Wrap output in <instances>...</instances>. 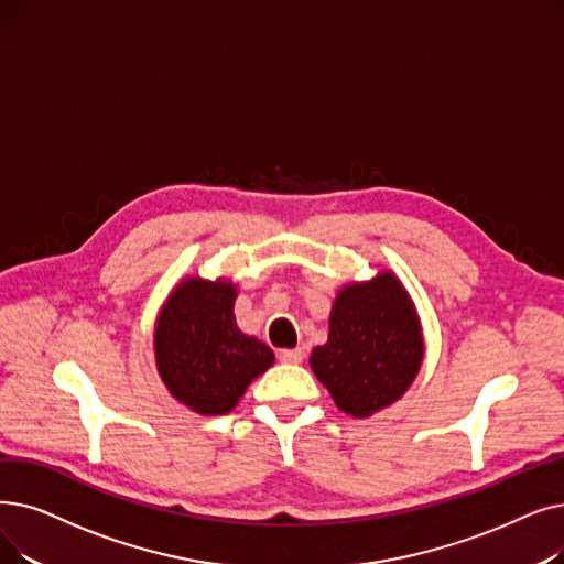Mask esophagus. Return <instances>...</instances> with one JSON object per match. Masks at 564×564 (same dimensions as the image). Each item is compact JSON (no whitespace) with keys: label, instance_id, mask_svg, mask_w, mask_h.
<instances>
[{"label":"esophagus","instance_id":"34e87169","mask_svg":"<svg viewBox=\"0 0 564 564\" xmlns=\"http://www.w3.org/2000/svg\"><path fill=\"white\" fill-rule=\"evenodd\" d=\"M279 359L283 364H300L304 359V352L300 348H292V350H281L279 352Z\"/></svg>","mask_w":564,"mask_h":564}]
</instances>
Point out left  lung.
I'll list each match as a JSON object with an SVG mask.
<instances>
[{
	"mask_svg": "<svg viewBox=\"0 0 564 564\" xmlns=\"http://www.w3.org/2000/svg\"><path fill=\"white\" fill-rule=\"evenodd\" d=\"M422 361L420 313L391 269L338 290L327 343L313 348L308 359L338 410L359 420L397 403Z\"/></svg>",
	"mask_w": 564,
	"mask_h": 564,
	"instance_id": "obj_1",
	"label": "left lung"
}]
</instances>
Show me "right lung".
<instances>
[{"instance_id":"add662e5","label":"right lung","mask_w":564,"mask_h":564,"mask_svg":"<svg viewBox=\"0 0 564 564\" xmlns=\"http://www.w3.org/2000/svg\"><path fill=\"white\" fill-rule=\"evenodd\" d=\"M230 279L186 276L159 308L156 371L175 401L198 414L230 412L247 387L274 364V352L235 321Z\"/></svg>"}]
</instances>
